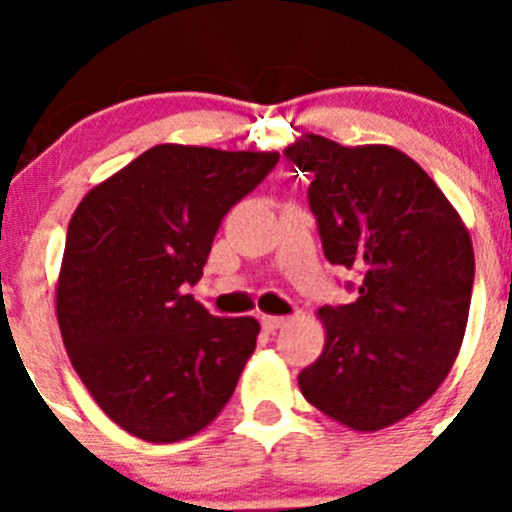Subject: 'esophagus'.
<instances>
[{"label":"esophagus","mask_w":512,"mask_h":512,"mask_svg":"<svg viewBox=\"0 0 512 512\" xmlns=\"http://www.w3.org/2000/svg\"><path fill=\"white\" fill-rule=\"evenodd\" d=\"M287 325V318H277V315H264L261 318V328L266 330V333H274V330L284 328Z\"/></svg>","instance_id":"obj_1"}]
</instances>
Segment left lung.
Segmentation results:
<instances>
[{"mask_svg":"<svg viewBox=\"0 0 512 512\" xmlns=\"http://www.w3.org/2000/svg\"><path fill=\"white\" fill-rule=\"evenodd\" d=\"M284 156L310 171L330 264L359 271L351 305L320 307L323 354L297 382L351 431H382L441 387L459 356L474 284L469 230L413 158L307 133Z\"/></svg>","mask_w":512,"mask_h":512,"instance_id":"8db88e82","label":"left lung"}]
</instances>
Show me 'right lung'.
Returning <instances> with one entry per match:
<instances>
[{
	"mask_svg": "<svg viewBox=\"0 0 512 512\" xmlns=\"http://www.w3.org/2000/svg\"><path fill=\"white\" fill-rule=\"evenodd\" d=\"M277 151L161 143L71 215L56 318L76 374L120 428L151 443L200 433L233 397L259 320L215 318L192 295L212 238Z\"/></svg>",
	"mask_w": 512,
	"mask_h": 512,
	"instance_id": "obj_1",
	"label": "right lung"
}]
</instances>
